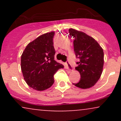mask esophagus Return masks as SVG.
I'll return each mask as SVG.
<instances>
[{
	"mask_svg": "<svg viewBox=\"0 0 121 121\" xmlns=\"http://www.w3.org/2000/svg\"><path fill=\"white\" fill-rule=\"evenodd\" d=\"M65 65H66V69H68V70H70V71H72V70H73V69H72V66H71V65H70V64L69 63V61H66V64H65Z\"/></svg>",
	"mask_w": 121,
	"mask_h": 121,
	"instance_id": "esophagus-1",
	"label": "esophagus"
}]
</instances>
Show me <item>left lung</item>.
Returning a JSON list of instances; mask_svg holds the SVG:
<instances>
[{
	"label": "left lung",
	"instance_id": "1",
	"mask_svg": "<svg viewBox=\"0 0 121 121\" xmlns=\"http://www.w3.org/2000/svg\"><path fill=\"white\" fill-rule=\"evenodd\" d=\"M69 32L74 38V51L80 59L75 69L80 73L81 79L73 84L84 89L90 88L96 84L102 74L104 64L103 49L94 38L83 32L70 28Z\"/></svg>",
	"mask_w": 121,
	"mask_h": 121
}]
</instances>
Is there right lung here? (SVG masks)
I'll return each instance as SVG.
<instances>
[{"mask_svg":"<svg viewBox=\"0 0 121 121\" xmlns=\"http://www.w3.org/2000/svg\"><path fill=\"white\" fill-rule=\"evenodd\" d=\"M55 32L41 35L27 45L21 56V69L28 86L38 91L53 84L54 74L64 65L55 60Z\"/></svg>","mask_w":121,"mask_h":121,"instance_id":"obj_1","label":"right lung"}]
</instances>
